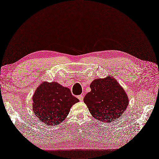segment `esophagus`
<instances>
[{
    "label": "esophagus",
    "mask_w": 159,
    "mask_h": 159,
    "mask_svg": "<svg viewBox=\"0 0 159 159\" xmlns=\"http://www.w3.org/2000/svg\"><path fill=\"white\" fill-rule=\"evenodd\" d=\"M78 98L80 101H83V100H84V96H83L82 94L79 95V96H78Z\"/></svg>",
    "instance_id": "34e87169"
}]
</instances>
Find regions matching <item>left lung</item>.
I'll use <instances>...</instances> for the list:
<instances>
[{"mask_svg":"<svg viewBox=\"0 0 159 159\" xmlns=\"http://www.w3.org/2000/svg\"><path fill=\"white\" fill-rule=\"evenodd\" d=\"M91 91L84 99L90 114L103 122L118 119L125 111L128 98L124 89L110 76L97 79L90 85Z\"/></svg>","mask_w":159,"mask_h":159,"instance_id":"obj_1","label":"left lung"}]
</instances>
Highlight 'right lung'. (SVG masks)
<instances>
[{
  "instance_id": "add662e5",
  "label": "right lung",
  "mask_w": 159,
  "mask_h": 159,
  "mask_svg": "<svg viewBox=\"0 0 159 159\" xmlns=\"http://www.w3.org/2000/svg\"><path fill=\"white\" fill-rule=\"evenodd\" d=\"M33 111L48 125L61 124L69 115L72 105L79 102L69 88L57 83H43L33 96Z\"/></svg>"
}]
</instances>
